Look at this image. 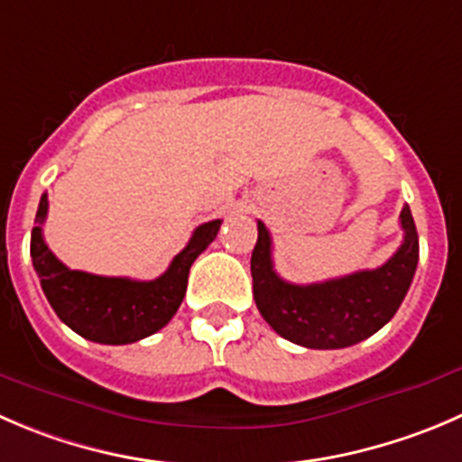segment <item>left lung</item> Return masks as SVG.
Returning a JSON list of instances; mask_svg holds the SVG:
<instances>
[{
  "mask_svg": "<svg viewBox=\"0 0 462 462\" xmlns=\"http://www.w3.org/2000/svg\"><path fill=\"white\" fill-rule=\"evenodd\" d=\"M404 241L383 266L316 284H291L273 266V241L257 221L250 257L253 295L263 320L282 336L311 350H340L361 343L397 313L420 259V239L409 205L400 214Z\"/></svg>",
  "mask_w": 462,
  "mask_h": 462,
  "instance_id": "8db88e82",
  "label": "left lung"
}]
</instances>
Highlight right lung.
I'll use <instances>...</instances> for the list:
<instances>
[{"label":"right lung","instance_id":"1","mask_svg":"<svg viewBox=\"0 0 462 462\" xmlns=\"http://www.w3.org/2000/svg\"><path fill=\"white\" fill-rule=\"evenodd\" d=\"M47 209V194H42L31 232V257L40 286L56 316L69 329L103 345L135 343L162 329L185 298L191 263L217 239L221 227V218L199 226L189 244L169 263L167 273L151 282H140L67 268L42 236Z\"/></svg>","mask_w":462,"mask_h":462}]
</instances>
